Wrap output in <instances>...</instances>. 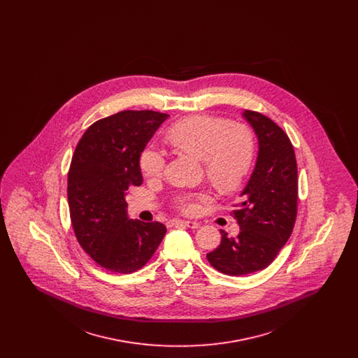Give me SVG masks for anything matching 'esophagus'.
Instances as JSON below:
<instances>
[{
    "instance_id": "1",
    "label": "esophagus",
    "mask_w": 358,
    "mask_h": 358,
    "mask_svg": "<svg viewBox=\"0 0 358 358\" xmlns=\"http://www.w3.org/2000/svg\"><path fill=\"white\" fill-rule=\"evenodd\" d=\"M171 225H182L190 229H197L200 227L199 222H189V220H171Z\"/></svg>"
}]
</instances>
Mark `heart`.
<instances>
[{
  "mask_svg": "<svg viewBox=\"0 0 358 358\" xmlns=\"http://www.w3.org/2000/svg\"><path fill=\"white\" fill-rule=\"evenodd\" d=\"M168 139L181 152L204 164L208 180L220 192L235 190L251 168L255 142L251 130L241 123L222 118L196 115L176 123ZM141 171L146 178H159L165 171V155L155 146L143 149L139 158ZM206 193H180L174 204L193 215L200 209L201 201H208Z\"/></svg>",
  "mask_w": 358,
  "mask_h": 358,
  "instance_id": "1",
  "label": "heart"
}]
</instances>
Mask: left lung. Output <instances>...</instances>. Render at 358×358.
Returning a JSON list of instances; mask_svg holds the SVG:
<instances>
[{
	"instance_id": "1",
	"label": "left lung",
	"mask_w": 358,
	"mask_h": 358,
	"mask_svg": "<svg viewBox=\"0 0 358 358\" xmlns=\"http://www.w3.org/2000/svg\"><path fill=\"white\" fill-rule=\"evenodd\" d=\"M243 117L257 136V157L234 212L240 232L229 238L220 229V245L206 255L216 270L232 276L273 263L292 232L298 203V169L289 136L263 114L244 110Z\"/></svg>"
}]
</instances>
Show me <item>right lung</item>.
<instances>
[{"instance_id":"right-lung-1","label":"right lung","mask_w":358,"mask_h":358,"mask_svg":"<svg viewBox=\"0 0 358 358\" xmlns=\"http://www.w3.org/2000/svg\"><path fill=\"white\" fill-rule=\"evenodd\" d=\"M168 114L122 111L91 124L69 171V205L75 236L88 255L111 273H134L166 234L162 222L129 219V187L143 181L139 158Z\"/></svg>"}]
</instances>
